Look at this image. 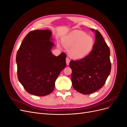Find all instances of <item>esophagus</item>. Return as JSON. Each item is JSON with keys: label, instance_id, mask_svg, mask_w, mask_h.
<instances>
[{"label": "esophagus", "instance_id": "obj_1", "mask_svg": "<svg viewBox=\"0 0 127 127\" xmlns=\"http://www.w3.org/2000/svg\"><path fill=\"white\" fill-rule=\"evenodd\" d=\"M70 59L69 58H66V64H67V65H69V63H70Z\"/></svg>", "mask_w": 127, "mask_h": 127}]
</instances>
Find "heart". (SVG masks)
Returning a JSON list of instances; mask_svg holds the SVG:
<instances>
[{
    "label": "heart",
    "instance_id": "1",
    "mask_svg": "<svg viewBox=\"0 0 127 127\" xmlns=\"http://www.w3.org/2000/svg\"><path fill=\"white\" fill-rule=\"evenodd\" d=\"M65 47L69 49V55L75 59H82L87 56L94 45L93 38L82 31H75L63 39Z\"/></svg>",
    "mask_w": 127,
    "mask_h": 127
}]
</instances>
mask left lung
<instances>
[{
	"mask_svg": "<svg viewBox=\"0 0 127 127\" xmlns=\"http://www.w3.org/2000/svg\"><path fill=\"white\" fill-rule=\"evenodd\" d=\"M95 33L93 50L83 59L69 63L72 70V85L74 89L83 94H89L102 88L110 74V51L103 36L97 30Z\"/></svg>",
	"mask_w": 127,
	"mask_h": 127,
	"instance_id": "obj_1",
	"label": "left lung"
}]
</instances>
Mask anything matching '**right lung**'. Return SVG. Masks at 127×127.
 I'll return each mask as SVG.
<instances>
[{
  "label": "right lung",
  "mask_w": 127,
  "mask_h": 127,
  "mask_svg": "<svg viewBox=\"0 0 127 127\" xmlns=\"http://www.w3.org/2000/svg\"><path fill=\"white\" fill-rule=\"evenodd\" d=\"M49 30H34L23 40L16 61L19 81L29 93L39 96L53 92L55 82L66 66V55L58 56L51 50L54 45Z\"/></svg>",
  "instance_id": "1"
}]
</instances>
